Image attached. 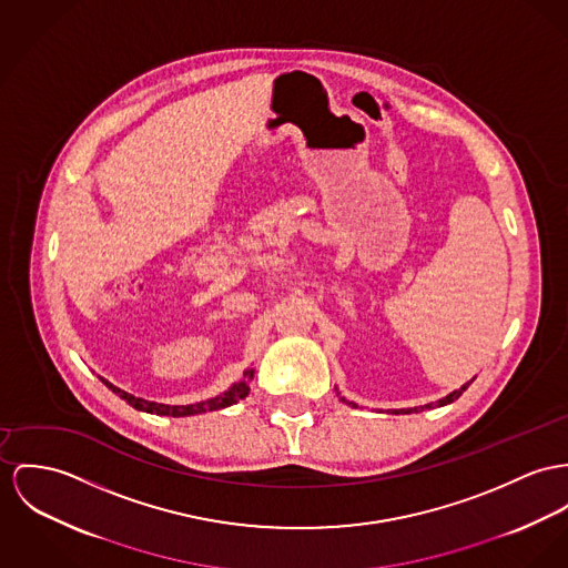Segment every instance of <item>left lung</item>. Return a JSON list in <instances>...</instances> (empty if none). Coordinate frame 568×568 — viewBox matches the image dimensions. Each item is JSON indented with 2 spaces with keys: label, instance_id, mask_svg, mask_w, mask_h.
<instances>
[{
  "label": "left lung",
  "instance_id": "8db88e82",
  "mask_svg": "<svg viewBox=\"0 0 568 568\" xmlns=\"http://www.w3.org/2000/svg\"><path fill=\"white\" fill-rule=\"evenodd\" d=\"M471 383H474V378H471V381H469V383H467V385H463V387H460V389H456V392H452V393H449V395H445V397H443V399H438V402H435V404H426V406H419V408H417V406H415V408H408V410H404V408H402V410H404V413H413V410H426V408H435V406H445V404H449V402H454V399H458V397H460V395H463V392H467V387H469V385H471ZM344 402H346V399H344ZM349 404H352V406H356V404H354V402H349Z\"/></svg>",
  "mask_w": 568,
  "mask_h": 568
}]
</instances>
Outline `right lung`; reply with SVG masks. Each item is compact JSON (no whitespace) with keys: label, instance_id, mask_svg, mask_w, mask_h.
<instances>
[{"label":"right lung","instance_id":"right-lung-1","mask_svg":"<svg viewBox=\"0 0 568 568\" xmlns=\"http://www.w3.org/2000/svg\"><path fill=\"white\" fill-rule=\"evenodd\" d=\"M253 374L255 369H246L244 372V378L237 381L235 385H231L226 392L222 395H216L212 399H205V402H196V404H185V406H171V404H158V402H149V399H142V397H135L131 393L123 392L119 387H114L112 383L103 381L108 389H112V393H116L121 399H125L130 406L138 408V410H144V413H151V415H166V417H187V415H199V413H207V410H219V408H226L240 399H244L248 392H251V381H253Z\"/></svg>","mask_w":568,"mask_h":568}]
</instances>
